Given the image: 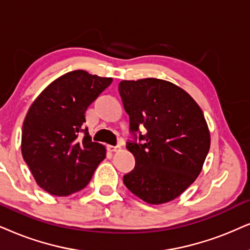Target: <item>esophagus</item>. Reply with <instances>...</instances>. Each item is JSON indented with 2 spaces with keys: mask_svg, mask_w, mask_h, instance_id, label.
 Wrapping results in <instances>:
<instances>
[{
  "mask_svg": "<svg viewBox=\"0 0 250 250\" xmlns=\"http://www.w3.org/2000/svg\"><path fill=\"white\" fill-rule=\"evenodd\" d=\"M107 148H108V151H110V152H116V151L121 150L122 147H121V145H116V146H113V145H108Z\"/></svg>",
  "mask_w": 250,
  "mask_h": 250,
  "instance_id": "34e87169",
  "label": "esophagus"
}]
</instances>
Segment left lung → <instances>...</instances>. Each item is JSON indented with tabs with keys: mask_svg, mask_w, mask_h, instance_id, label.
Segmentation results:
<instances>
[{
	"mask_svg": "<svg viewBox=\"0 0 250 250\" xmlns=\"http://www.w3.org/2000/svg\"><path fill=\"white\" fill-rule=\"evenodd\" d=\"M119 92L137 142H128L135 168L123 176L125 187L148 204H163L182 194L200 175L210 148V131L201 107L170 82L158 78L122 81Z\"/></svg>",
	"mask_w": 250,
	"mask_h": 250,
	"instance_id": "8db88e82",
	"label": "left lung"
}]
</instances>
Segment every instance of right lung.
I'll return each mask as SVG.
<instances>
[{
    "mask_svg": "<svg viewBox=\"0 0 250 250\" xmlns=\"http://www.w3.org/2000/svg\"><path fill=\"white\" fill-rule=\"evenodd\" d=\"M112 81L85 70L70 71L52 82L28 108L21 154L43 190L55 196L82 190L106 158L105 146L91 141L83 123L87 107Z\"/></svg>",
    "mask_w": 250,
    "mask_h": 250,
    "instance_id": "obj_1",
    "label": "right lung"
}]
</instances>
